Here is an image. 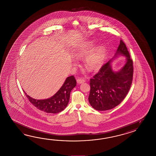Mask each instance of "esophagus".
Returning a JSON list of instances; mask_svg holds the SVG:
<instances>
[{
    "label": "esophagus",
    "mask_w": 156,
    "mask_h": 156,
    "mask_svg": "<svg viewBox=\"0 0 156 156\" xmlns=\"http://www.w3.org/2000/svg\"><path fill=\"white\" fill-rule=\"evenodd\" d=\"M85 80L81 77H79L77 79V83H85Z\"/></svg>",
    "instance_id": "esophagus-1"
}]
</instances>
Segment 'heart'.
I'll return each instance as SVG.
<instances>
[{
	"mask_svg": "<svg viewBox=\"0 0 156 156\" xmlns=\"http://www.w3.org/2000/svg\"><path fill=\"white\" fill-rule=\"evenodd\" d=\"M95 45L93 43H90L83 47L80 51V56H85L87 55L85 60V65L90 71H95L99 69L103 64L105 58L106 49L101 44L94 48Z\"/></svg>",
	"mask_w": 156,
	"mask_h": 156,
	"instance_id": "b5f03b06",
	"label": "heart"
}]
</instances>
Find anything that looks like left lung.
<instances>
[{
    "instance_id": "left-lung-1",
    "label": "left lung",
    "mask_w": 156,
    "mask_h": 156,
    "mask_svg": "<svg viewBox=\"0 0 156 156\" xmlns=\"http://www.w3.org/2000/svg\"><path fill=\"white\" fill-rule=\"evenodd\" d=\"M115 56L122 55L126 62L118 72H114L110 60L103 65L99 71L90 80L89 101L94 109L99 111L112 109L126 97L132 85L133 63L126 44L120 40Z\"/></svg>"
}]
</instances>
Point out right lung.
<instances>
[{"mask_svg":"<svg viewBox=\"0 0 156 156\" xmlns=\"http://www.w3.org/2000/svg\"><path fill=\"white\" fill-rule=\"evenodd\" d=\"M76 85V80L73 76L67 78L63 85L52 97L44 100L32 98L25 93L27 98L38 109L47 113H58L66 108L69 100L71 90ZM25 93V92H24Z\"/></svg>","mask_w":156,"mask_h":156,"instance_id":"add662e5","label":"right lung"}]
</instances>
